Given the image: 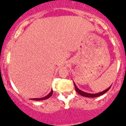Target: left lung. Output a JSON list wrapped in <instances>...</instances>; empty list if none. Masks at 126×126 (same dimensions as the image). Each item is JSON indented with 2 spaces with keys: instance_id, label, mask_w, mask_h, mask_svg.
Returning <instances> with one entry per match:
<instances>
[{
  "instance_id": "obj_1",
  "label": "left lung",
  "mask_w": 126,
  "mask_h": 126,
  "mask_svg": "<svg viewBox=\"0 0 126 126\" xmlns=\"http://www.w3.org/2000/svg\"><path fill=\"white\" fill-rule=\"evenodd\" d=\"M74 87H75V88H76V91L77 92V93L79 94L80 95H81V96H85V97H98V96H101V95L104 94V93H105L107 92V91H109V90H110V87H109V88H107V90H105V91H102V92H101V93H96V94H90V93H87L85 92H83V91H81V90H80L77 87H76V84H75L74 83Z\"/></svg>"
}]
</instances>
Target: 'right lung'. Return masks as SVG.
Listing matches in <instances>:
<instances>
[{"label": "right lung", "mask_w": 126, "mask_h": 126, "mask_svg": "<svg viewBox=\"0 0 126 126\" xmlns=\"http://www.w3.org/2000/svg\"><path fill=\"white\" fill-rule=\"evenodd\" d=\"M52 94H53V90H52L49 93V94H47L46 96H45V97H42V98H34V99H32L34 100V101H43V100H45V99H47L49 98V97L52 95Z\"/></svg>", "instance_id": "obj_1"}]
</instances>
